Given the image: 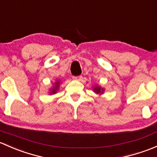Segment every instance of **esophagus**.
Segmentation results:
<instances>
[{"label": "esophagus", "mask_w": 157, "mask_h": 157, "mask_svg": "<svg viewBox=\"0 0 157 157\" xmlns=\"http://www.w3.org/2000/svg\"><path fill=\"white\" fill-rule=\"evenodd\" d=\"M72 78H73L74 80H81V79L82 78V75H78V76H73V77H72Z\"/></svg>", "instance_id": "obj_1"}]
</instances>
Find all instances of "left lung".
<instances>
[{
	"mask_svg": "<svg viewBox=\"0 0 157 157\" xmlns=\"http://www.w3.org/2000/svg\"><path fill=\"white\" fill-rule=\"evenodd\" d=\"M94 91L96 92V93H98V94L102 93V92H103V89H102V90H101V88H100V87H98V88H94Z\"/></svg>",
	"mask_w": 157,
	"mask_h": 157,
	"instance_id": "1",
	"label": "left lung"
}]
</instances>
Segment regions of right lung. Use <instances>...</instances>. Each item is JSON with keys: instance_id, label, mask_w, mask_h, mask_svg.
Wrapping results in <instances>:
<instances>
[{"instance_id": "obj_1", "label": "right lung", "mask_w": 157, "mask_h": 157, "mask_svg": "<svg viewBox=\"0 0 157 157\" xmlns=\"http://www.w3.org/2000/svg\"><path fill=\"white\" fill-rule=\"evenodd\" d=\"M59 82H56V86H55L54 88H53V89H52V91H51V93H53V94L56 93V90L58 89V87H59Z\"/></svg>"}]
</instances>
